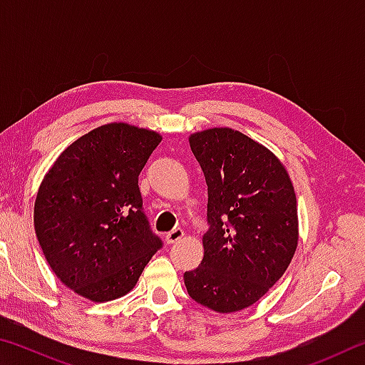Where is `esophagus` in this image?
Segmentation results:
<instances>
[{
	"mask_svg": "<svg viewBox=\"0 0 365 365\" xmlns=\"http://www.w3.org/2000/svg\"><path fill=\"white\" fill-rule=\"evenodd\" d=\"M183 237H185V232L182 228H174V230L165 235V242H168V245H174L177 242H180Z\"/></svg>",
	"mask_w": 365,
	"mask_h": 365,
	"instance_id": "obj_1",
	"label": "esophagus"
}]
</instances>
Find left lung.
<instances>
[{"label": "left lung", "instance_id": "8db88e82", "mask_svg": "<svg viewBox=\"0 0 365 365\" xmlns=\"http://www.w3.org/2000/svg\"><path fill=\"white\" fill-rule=\"evenodd\" d=\"M188 141L205 172L211 228L185 287L215 312L243 311L280 280L298 248L294 187L282 160L242 132L206 128Z\"/></svg>", "mask_w": 365, "mask_h": 365}]
</instances>
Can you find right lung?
<instances>
[{
  "instance_id": "obj_1",
  "label": "right lung",
  "mask_w": 365,
  "mask_h": 365,
  "mask_svg": "<svg viewBox=\"0 0 365 365\" xmlns=\"http://www.w3.org/2000/svg\"><path fill=\"white\" fill-rule=\"evenodd\" d=\"M160 140L150 128L104 123L67 146L43 177L35 233L49 267L73 293L93 302L122 298L160 248L138 188Z\"/></svg>"
}]
</instances>
